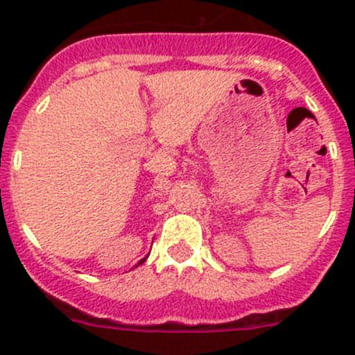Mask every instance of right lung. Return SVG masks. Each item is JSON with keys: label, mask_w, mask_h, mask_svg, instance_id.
I'll list each match as a JSON object with an SVG mask.
<instances>
[{"label": "right lung", "mask_w": 355, "mask_h": 355, "mask_svg": "<svg viewBox=\"0 0 355 355\" xmlns=\"http://www.w3.org/2000/svg\"><path fill=\"white\" fill-rule=\"evenodd\" d=\"M144 261H146V259H142V261H141V263H139V264H142V263H144ZM139 264H137V266H139Z\"/></svg>", "instance_id": "right-lung-1"}]
</instances>
